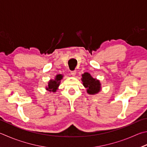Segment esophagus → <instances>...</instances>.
I'll return each mask as SVG.
<instances>
[{
    "label": "esophagus",
    "mask_w": 147,
    "mask_h": 147,
    "mask_svg": "<svg viewBox=\"0 0 147 147\" xmlns=\"http://www.w3.org/2000/svg\"><path fill=\"white\" fill-rule=\"evenodd\" d=\"M76 71L75 70L71 71V74L72 76H75L76 75Z\"/></svg>",
    "instance_id": "esophagus-1"
}]
</instances>
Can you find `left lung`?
Returning a JSON list of instances; mask_svg holds the SVG:
<instances>
[{
    "instance_id": "obj_1",
    "label": "left lung",
    "mask_w": 147,
    "mask_h": 147,
    "mask_svg": "<svg viewBox=\"0 0 147 147\" xmlns=\"http://www.w3.org/2000/svg\"><path fill=\"white\" fill-rule=\"evenodd\" d=\"M82 82L84 86L87 88V92L90 94H94L100 90V83L99 80L93 78L90 74L85 73L82 74Z\"/></svg>"
}]
</instances>
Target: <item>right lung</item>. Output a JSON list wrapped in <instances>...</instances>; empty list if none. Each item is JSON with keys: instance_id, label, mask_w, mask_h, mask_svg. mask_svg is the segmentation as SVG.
Listing matches in <instances>:
<instances>
[{"instance_id": "add662e5", "label": "right lung", "mask_w": 147, "mask_h": 147, "mask_svg": "<svg viewBox=\"0 0 147 147\" xmlns=\"http://www.w3.org/2000/svg\"><path fill=\"white\" fill-rule=\"evenodd\" d=\"M62 74H58L56 76L55 80H51L48 84V87H47V89H48L49 91L56 92V90L57 89V87L60 84V81L61 79L62 78Z\"/></svg>"}]
</instances>
